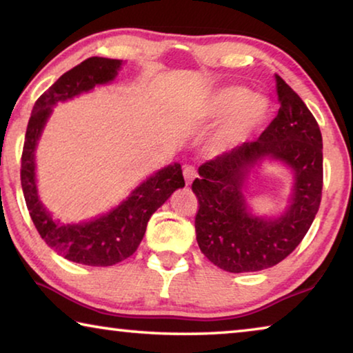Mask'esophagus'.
<instances>
[{"mask_svg":"<svg viewBox=\"0 0 353 353\" xmlns=\"http://www.w3.org/2000/svg\"><path fill=\"white\" fill-rule=\"evenodd\" d=\"M183 177H185V182H187V185H191V182L198 177V171H196L194 166H191V165L183 166Z\"/></svg>","mask_w":353,"mask_h":353,"instance_id":"1","label":"esophagus"}]
</instances>
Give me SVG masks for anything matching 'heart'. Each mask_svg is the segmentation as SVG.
Masks as SVG:
<instances>
[{
	"instance_id": "1",
	"label": "heart",
	"mask_w": 353,
	"mask_h": 353,
	"mask_svg": "<svg viewBox=\"0 0 353 353\" xmlns=\"http://www.w3.org/2000/svg\"><path fill=\"white\" fill-rule=\"evenodd\" d=\"M205 113L210 118L229 115L213 139L214 149L225 151L243 143L265 121L268 101L259 94H250L244 87H224L208 101Z\"/></svg>"
}]
</instances>
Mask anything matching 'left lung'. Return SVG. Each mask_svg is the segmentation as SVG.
Listing matches in <instances>:
<instances>
[{"label": "left lung", "mask_w": 353, "mask_h": 353, "mask_svg": "<svg viewBox=\"0 0 353 353\" xmlns=\"http://www.w3.org/2000/svg\"><path fill=\"white\" fill-rule=\"evenodd\" d=\"M280 109L255 141L243 143L199 166L191 190L199 202L194 227L201 252L227 272L276 266L303 240L322 196V135L313 113L282 77L276 76ZM270 157L295 171L287 212L276 220L247 210L242 185L250 168Z\"/></svg>", "instance_id": "1"}]
</instances>
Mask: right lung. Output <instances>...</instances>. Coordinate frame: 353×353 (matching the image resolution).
Returning <instances> with one entry per match:
<instances>
[{
  "label": "right lung",
  "mask_w": 353,
  "mask_h": 353,
  "mask_svg": "<svg viewBox=\"0 0 353 353\" xmlns=\"http://www.w3.org/2000/svg\"><path fill=\"white\" fill-rule=\"evenodd\" d=\"M121 61L88 57L76 65L35 101L29 118L21 154V188L35 229L48 246L59 255L88 266H112L126 260L140 246L152 213L174 193L185 187L179 163L168 165L143 182L117 208L88 223L61 224L52 219L39 199L35 183V146L50 118L52 107L93 87L115 79Z\"/></svg>",
  "instance_id": "add662e5"
}]
</instances>
